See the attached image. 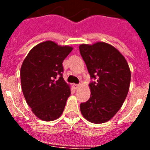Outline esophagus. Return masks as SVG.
<instances>
[{
	"label": "esophagus",
	"instance_id": "1",
	"mask_svg": "<svg viewBox=\"0 0 150 150\" xmlns=\"http://www.w3.org/2000/svg\"><path fill=\"white\" fill-rule=\"evenodd\" d=\"M79 87V84H74V88H75V89H77Z\"/></svg>",
	"mask_w": 150,
	"mask_h": 150
}]
</instances>
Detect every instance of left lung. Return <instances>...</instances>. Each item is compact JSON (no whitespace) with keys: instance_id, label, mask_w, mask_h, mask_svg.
<instances>
[{"instance_id":"left-lung-1","label":"left lung","mask_w":150,"mask_h":150,"mask_svg":"<svg viewBox=\"0 0 150 150\" xmlns=\"http://www.w3.org/2000/svg\"><path fill=\"white\" fill-rule=\"evenodd\" d=\"M79 52L91 79V96L80 104L86 120L95 124L110 120L126 98L131 82L128 62L114 46L104 42L81 44Z\"/></svg>"}]
</instances>
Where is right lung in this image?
Masks as SVG:
<instances>
[{
  "label": "right lung",
  "instance_id": "right-lung-1",
  "mask_svg": "<svg viewBox=\"0 0 150 150\" xmlns=\"http://www.w3.org/2000/svg\"><path fill=\"white\" fill-rule=\"evenodd\" d=\"M72 50L71 46L47 40L36 45L24 59L20 71L22 92L40 120L53 121L63 112L71 87L62 76V62Z\"/></svg>",
  "mask_w": 150,
  "mask_h": 150
}]
</instances>
